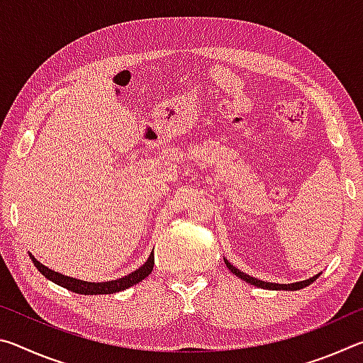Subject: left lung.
<instances>
[{"mask_svg": "<svg viewBox=\"0 0 363 363\" xmlns=\"http://www.w3.org/2000/svg\"><path fill=\"white\" fill-rule=\"evenodd\" d=\"M224 262H225V266L229 267L230 272H232V274H235L238 279H242V280H245V281H248V284L255 285V286L267 288V290H286V291H296V290H301V288L309 286V285L312 284V281H315L318 277H320V274H317V275H314V277H311V279H307V280H301V281H294V284H272V281H264V280H259V279H256V277H251V275L242 272V270H238L237 267H233L232 264H230L229 261H227V259H224Z\"/></svg>", "mask_w": 363, "mask_h": 363, "instance_id": "1", "label": "left lung"}]
</instances>
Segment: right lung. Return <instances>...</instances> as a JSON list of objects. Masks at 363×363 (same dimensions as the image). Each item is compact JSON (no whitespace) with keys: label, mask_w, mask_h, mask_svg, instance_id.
Instances as JSON below:
<instances>
[{"label":"right lung","mask_w":363,"mask_h":363,"mask_svg":"<svg viewBox=\"0 0 363 363\" xmlns=\"http://www.w3.org/2000/svg\"><path fill=\"white\" fill-rule=\"evenodd\" d=\"M28 256L30 259L33 261L35 267L38 269L48 280H51L59 286H64L67 290L78 294H112V293L123 291L126 290V288L143 281L145 277H149L153 270V264H155V257H153V251H152L149 259H147L143 266L134 270V272L125 275V277L116 279V280H108V281H84V280L69 277V275L59 274L56 270L43 266L40 261H36V257L32 253H28Z\"/></svg>","instance_id":"right-lung-1"}]
</instances>
